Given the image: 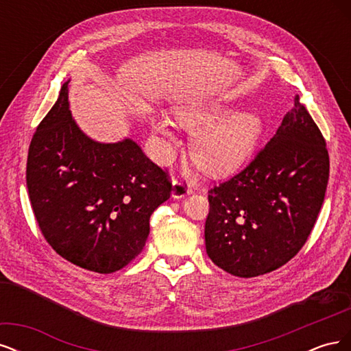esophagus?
<instances>
[{
  "label": "esophagus",
  "instance_id": "obj_1",
  "mask_svg": "<svg viewBox=\"0 0 351 351\" xmlns=\"http://www.w3.org/2000/svg\"><path fill=\"white\" fill-rule=\"evenodd\" d=\"M190 184L184 180H174L173 187H171V196L174 199H182L186 197L190 193Z\"/></svg>",
  "mask_w": 351,
  "mask_h": 351
}]
</instances>
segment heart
Returning <instances> with one entry per match:
<instances>
[{
	"instance_id": "1",
	"label": "heart",
	"mask_w": 351,
	"mask_h": 351,
	"mask_svg": "<svg viewBox=\"0 0 351 351\" xmlns=\"http://www.w3.org/2000/svg\"><path fill=\"white\" fill-rule=\"evenodd\" d=\"M228 107L221 102H196L176 110L177 123L196 130L190 152L197 165L212 176H224L243 165L256 147L262 134V121L249 111L227 115ZM152 129L173 137L171 121L164 115L151 117Z\"/></svg>"
}]
</instances>
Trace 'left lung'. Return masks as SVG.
<instances>
[{
    "label": "left lung",
    "instance_id": "1",
    "mask_svg": "<svg viewBox=\"0 0 351 351\" xmlns=\"http://www.w3.org/2000/svg\"><path fill=\"white\" fill-rule=\"evenodd\" d=\"M326 142L299 95L253 161L209 190L206 253L240 278L278 269L303 247L324 204Z\"/></svg>",
    "mask_w": 351,
    "mask_h": 351
}]
</instances>
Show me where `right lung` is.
I'll return each mask as SVG.
<instances>
[{
    "mask_svg": "<svg viewBox=\"0 0 351 351\" xmlns=\"http://www.w3.org/2000/svg\"><path fill=\"white\" fill-rule=\"evenodd\" d=\"M67 86L32 137L30 205L61 258L111 274L143 250L152 212L169 199L173 186L132 139L99 143L84 134L69 110Z\"/></svg>",
    "mask_w": 351,
    "mask_h": 351,
    "instance_id": "right-lung-1",
    "label": "right lung"
}]
</instances>
